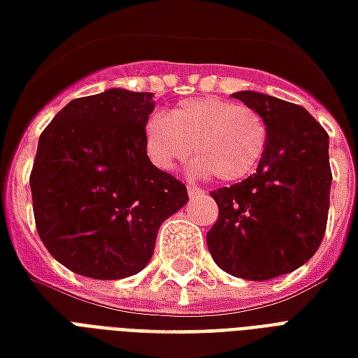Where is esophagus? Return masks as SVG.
I'll return each instance as SVG.
<instances>
[{"mask_svg": "<svg viewBox=\"0 0 358 358\" xmlns=\"http://www.w3.org/2000/svg\"><path fill=\"white\" fill-rule=\"evenodd\" d=\"M205 193V189H201V187H195V186H187V195L189 197H199V195H203Z\"/></svg>", "mask_w": 358, "mask_h": 358, "instance_id": "34e87169", "label": "esophagus"}]
</instances>
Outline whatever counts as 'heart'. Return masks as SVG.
Instances as JSON below:
<instances>
[{"label": "heart", "mask_w": 358, "mask_h": 358, "mask_svg": "<svg viewBox=\"0 0 358 358\" xmlns=\"http://www.w3.org/2000/svg\"><path fill=\"white\" fill-rule=\"evenodd\" d=\"M267 129L258 113L220 96L189 98L169 115L150 113L144 123L145 153L159 171H172L193 152L192 172L239 182L260 163Z\"/></svg>", "instance_id": "obj_1"}]
</instances>
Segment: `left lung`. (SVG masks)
<instances>
[{"instance_id":"left-lung-1","label":"left lung","mask_w":358,"mask_h":358,"mask_svg":"<svg viewBox=\"0 0 358 358\" xmlns=\"http://www.w3.org/2000/svg\"><path fill=\"white\" fill-rule=\"evenodd\" d=\"M231 96L264 119L266 152L248 178L210 193L220 214L206 245L226 273L267 280L303 266L324 237L328 134L301 106L254 91Z\"/></svg>"}]
</instances>
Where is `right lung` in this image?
I'll list each match as a JSON object with an SVG mask.
<instances>
[{
	"label": "right lung",
	"instance_id": "obj_1",
	"mask_svg": "<svg viewBox=\"0 0 358 358\" xmlns=\"http://www.w3.org/2000/svg\"><path fill=\"white\" fill-rule=\"evenodd\" d=\"M152 92L108 89L71 100L38 142L30 174L36 226L55 260L100 280L125 279L152 260L161 224L187 203L144 145Z\"/></svg>",
	"mask_w": 358,
	"mask_h": 358
}]
</instances>
